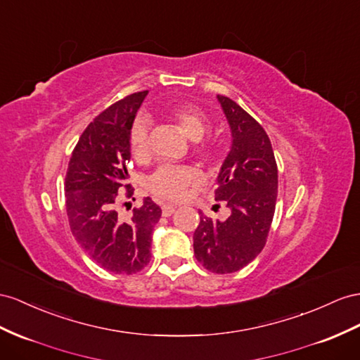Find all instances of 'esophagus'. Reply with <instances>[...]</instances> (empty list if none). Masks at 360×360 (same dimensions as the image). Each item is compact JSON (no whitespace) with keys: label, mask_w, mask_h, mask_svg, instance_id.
Masks as SVG:
<instances>
[{"label":"esophagus","mask_w":360,"mask_h":360,"mask_svg":"<svg viewBox=\"0 0 360 360\" xmlns=\"http://www.w3.org/2000/svg\"><path fill=\"white\" fill-rule=\"evenodd\" d=\"M174 211H176V207L173 205H162V216L164 217H170Z\"/></svg>","instance_id":"esophagus-1"}]
</instances>
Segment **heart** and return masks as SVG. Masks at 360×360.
I'll return each mask as SVG.
<instances>
[{
    "label": "heart",
    "instance_id": "heart-1",
    "mask_svg": "<svg viewBox=\"0 0 360 360\" xmlns=\"http://www.w3.org/2000/svg\"><path fill=\"white\" fill-rule=\"evenodd\" d=\"M170 118L181 134L191 141H200L210 131V120L195 106H176L170 110ZM131 149L135 158L143 160L149 153V122L138 118L131 131ZM200 156L205 161L213 160V150L202 149ZM198 174L186 165H162L147 179V190L162 200L178 202L186 198L187 190L195 186Z\"/></svg>",
    "mask_w": 360,
    "mask_h": 360
}]
</instances>
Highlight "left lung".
Wrapping results in <instances>:
<instances>
[{
    "label": "left lung",
    "instance_id": "left-lung-1",
    "mask_svg": "<svg viewBox=\"0 0 360 360\" xmlns=\"http://www.w3.org/2000/svg\"><path fill=\"white\" fill-rule=\"evenodd\" d=\"M233 144L220 167L214 198L231 210L226 220L200 214L193 234L196 260L214 274L240 271L262 252L275 213L278 191L272 144L262 124L234 100L217 96Z\"/></svg>",
    "mask_w": 360,
    "mask_h": 360
}]
</instances>
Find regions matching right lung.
<instances>
[{
  "mask_svg": "<svg viewBox=\"0 0 360 360\" xmlns=\"http://www.w3.org/2000/svg\"><path fill=\"white\" fill-rule=\"evenodd\" d=\"M146 96L147 91L135 92L92 120L72 150L65 178L72 236L100 268L114 274L144 269L150 262L153 226L161 217V208L150 198L127 219L117 211L120 200L134 195L127 184L131 129Z\"/></svg>",
  "mask_w": 360,
  "mask_h": 360,
  "instance_id": "1",
  "label": "right lung"
}]
</instances>
